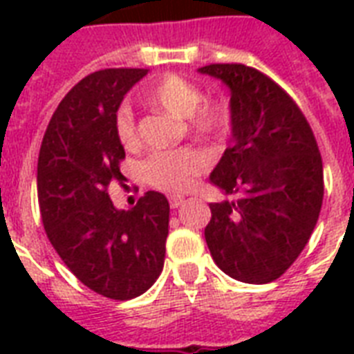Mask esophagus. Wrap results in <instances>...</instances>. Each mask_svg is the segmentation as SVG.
Wrapping results in <instances>:
<instances>
[{
    "label": "esophagus",
    "mask_w": 354,
    "mask_h": 354,
    "mask_svg": "<svg viewBox=\"0 0 354 354\" xmlns=\"http://www.w3.org/2000/svg\"><path fill=\"white\" fill-rule=\"evenodd\" d=\"M183 202H185V198H183V196H180V194H171V196H169V204H171L172 209L180 207Z\"/></svg>",
    "instance_id": "34e87169"
}]
</instances>
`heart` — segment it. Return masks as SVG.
I'll list each match as a JSON object with an SVG mask.
<instances>
[{
  "label": "heart",
  "instance_id": "obj_1",
  "mask_svg": "<svg viewBox=\"0 0 354 354\" xmlns=\"http://www.w3.org/2000/svg\"><path fill=\"white\" fill-rule=\"evenodd\" d=\"M204 93L198 84L191 80L167 75L158 80L147 93L145 101L152 106L163 108L180 119H189L194 132L202 136H215L226 128V108L221 102H202ZM115 136L127 150L139 147V133L136 118L130 106H121L113 119ZM209 167V156L204 150L182 147L174 150H160L147 158L143 174L150 185L163 191H187L194 185L202 172Z\"/></svg>",
  "mask_w": 354,
  "mask_h": 354
}]
</instances>
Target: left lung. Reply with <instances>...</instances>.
<instances>
[{
    "instance_id": "1",
    "label": "left lung",
    "mask_w": 354,
    "mask_h": 354,
    "mask_svg": "<svg viewBox=\"0 0 354 354\" xmlns=\"http://www.w3.org/2000/svg\"><path fill=\"white\" fill-rule=\"evenodd\" d=\"M198 73L230 90L232 147L209 182L232 202L209 204L205 242L216 266L242 283L285 274L318 222L324 165L307 119L274 80L244 64H211Z\"/></svg>"
}]
</instances>
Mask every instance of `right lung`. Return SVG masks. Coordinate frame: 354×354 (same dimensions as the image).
Here are the masks:
<instances>
[{
	"label": "right lung",
	"mask_w": 354,
	"mask_h": 354,
	"mask_svg": "<svg viewBox=\"0 0 354 354\" xmlns=\"http://www.w3.org/2000/svg\"><path fill=\"white\" fill-rule=\"evenodd\" d=\"M149 69H102L58 104L38 156V202L46 233L80 283L110 299L141 296L160 277L169 200L149 191L118 209L108 185L121 182L124 149L113 119Z\"/></svg>",
	"instance_id": "obj_1"
}]
</instances>
